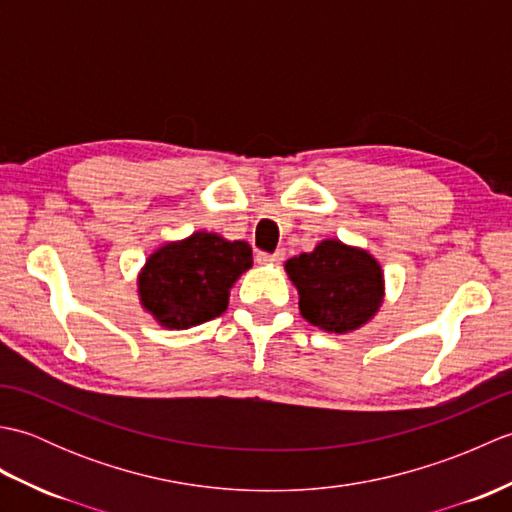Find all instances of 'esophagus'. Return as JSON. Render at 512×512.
I'll return each mask as SVG.
<instances>
[{
	"instance_id": "1",
	"label": "esophagus",
	"mask_w": 512,
	"mask_h": 512,
	"mask_svg": "<svg viewBox=\"0 0 512 512\" xmlns=\"http://www.w3.org/2000/svg\"><path fill=\"white\" fill-rule=\"evenodd\" d=\"M255 262L257 264H279V262H284V250H277V253H273V255L257 253L255 255Z\"/></svg>"
}]
</instances>
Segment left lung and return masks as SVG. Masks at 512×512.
<instances>
[{"mask_svg":"<svg viewBox=\"0 0 512 512\" xmlns=\"http://www.w3.org/2000/svg\"><path fill=\"white\" fill-rule=\"evenodd\" d=\"M286 273L299 292L301 317L325 332L363 328L383 306V268L367 250L339 239H323L312 253L288 259Z\"/></svg>","mask_w":512,"mask_h":512,"instance_id":"1","label":"left lung"}]
</instances>
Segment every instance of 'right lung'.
Instances as JSON below:
<instances>
[{"label": "right lung", "mask_w": 512, "mask_h": 512, "mask_svg": "<svg viewBox=\"0 0 512 512\" xmlns=\"http://www.w3.org/2000/svg\"><path fill=\"white\" fill-rule=\"evenodd\" d=\"M253 266L246 242L195 231L167 242L147 257L138 273L140 306L162 328L187 330L226 310L235 281Z\"/></svg>", "instance_id": "1"}]
</instances>
